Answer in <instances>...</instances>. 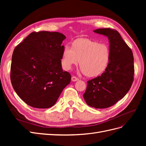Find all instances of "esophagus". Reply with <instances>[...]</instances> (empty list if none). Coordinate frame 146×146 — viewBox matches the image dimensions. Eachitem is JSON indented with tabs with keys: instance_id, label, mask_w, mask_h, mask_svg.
I'll return each instance as SVG.
<instances>
[{
	"instance_id": "obj_1",
	"label": "esophagus",
	"mask_w": 146,
	"mask_h": 146,
	"mask_svg": "<svg viewBox=\"0 0 146 146\" xmlns=\"http://www.w3.org/2000/svg\"><path fill=\"white\" fill-rule=\"evenodd\" d=\"M71 80L72 82H76V81L78 80V78H77L76 77H75V76H72V78H71Z\"/></svg>"
}]
</instances>
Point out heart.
Returning <instances> with one entry per match:
<instances>
[{"label": "heart", "instance_id": "1", "mask_svg": "<svg viewBox=\"0 0 146 146\" xmlns=\"http://www.w3.org/2000/svg\"><path fill=\"white\" fill-rule=\"evenodd\" d=\"M110 60V50L108 45L88 38H80L72 43V47L65 46L61 64L63 68L69 70L79 63L82 73L87 77H94L105 71Z\"/></svg>", "mask_w": 146, "mask_h": 146}]
</instances>
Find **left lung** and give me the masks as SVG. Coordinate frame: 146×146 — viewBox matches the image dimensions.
<instances>
[{
    "label": "left lung",
    "instance_id": "1",
    "mask_svg": "<svg viewBox=\"0 0 146 146\" xmlns=\"http://www.w3.org/2000/svg\"><path fill=\"white\" fill-rule=\"evenodd\" d=\"M94 33L108 37L110 60L100 76L88 81L83 98L95 108H107L122 99L133 82V55L117 31L109 28L94 30Z\"/></svg>",
    "mask_w": 146,
    "mask_h": 146
}]
</instances>
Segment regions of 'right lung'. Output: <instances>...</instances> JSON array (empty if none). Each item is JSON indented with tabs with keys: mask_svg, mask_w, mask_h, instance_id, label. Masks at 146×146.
I'll list each match as a JSON object with an SVG mask.
<instances>
[{
	"mask_svg": "<svg viewBox=\"0 0 146 146\" xmlns=\"http://www.w3.org/2000/svg\"><path fill=\"white\" fill-rule=\"evenodd\" d=\"M66 36L59 32H32L13 53L11 82L25 103L36 108L54 105L70 74L63 71L61 60Z\"/></svg>",
	"mask_w": 146,
	"mask_h": 146,
	"instance_id": "1",
	"label": "right lung"
}]
</instances>
